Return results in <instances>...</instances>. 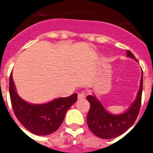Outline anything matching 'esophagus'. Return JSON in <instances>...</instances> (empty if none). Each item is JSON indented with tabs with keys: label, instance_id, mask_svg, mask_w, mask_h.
Listing matches in <instances>:
<instances>
[{
	"label": "esophagus",
	"instance_id": "1",
	"mask_svg": "<svg viewBox=\"0 0 153 153\" xmlns=\"http://www.w3.org/2000/svg\"><path fill=\"white\" fill-rule=\"evenodd\" d=\"M86 98V94L85 92H81V93H79L78 94V98L82 100V99H84V98Z\"/></svg>",
	"mask_w": 153,
	"mask_h": 153
}]
</instances>
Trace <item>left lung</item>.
<instances>
[{"label": "left lung", "instance_id": "left-lung-1", "mask_svg": "<svg viewBox=\"0 0 153 153\" xmlns=\"http://www.w3.org/2000/svg\"><path fill=\"white\" fill-rule=\"evenodd\" d=\"M126 55L137 62V59L131 51H126ZM142 87L143 71L140 77V87L135 100L126 111L119 114H114L107 111L102 102L94 94L93 95L87 96L86 99L91 104V108L87 114L86 121L91 132L102 139H112L121 135L130 128L139 114Z\"/></svg>", "mask_w": 153, "mask_h": 153}]
</instances>
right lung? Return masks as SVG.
I'll use <instances>...</instances> for the list:
<instances>
[{
	"label": "right lung",
	"mask_w": 153,
	"mask_h": 153,
	"mask_svg": "<svg viewBox=\"0 0 153 153\" xmlns=\"http://www.w3.org/2000/svg\"><path fill=\"white\" fill-rule=\"evenodd\" d=\"M9 94L16 117L23 126L36 135L47 136L59 128L65 114L77 101V94L67 98H58L43 104H32L18 95L13 82L9 78Z\"/></svg>",
	"instance_id": "right-lung-1"
}]
</instances>
